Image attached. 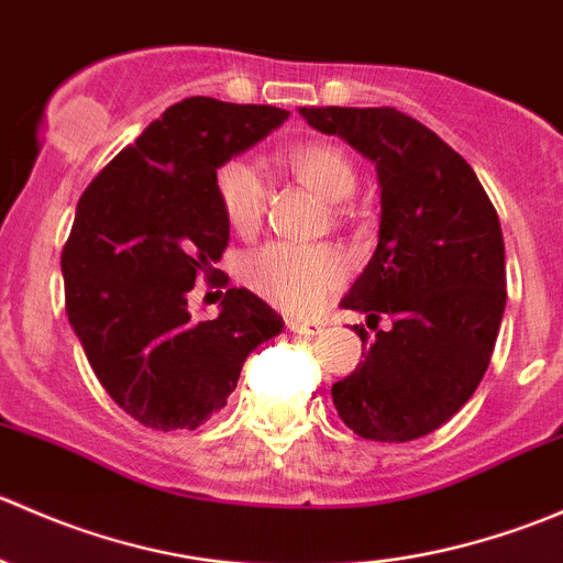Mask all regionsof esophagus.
Segmentation results:
<instances>
[{"instance_id":"esophagus-1","label":"esophagus","mask_w":563,"mask_h":563,"mask_svg":"<svg viewBox=\"0 0 563 563\" xmlns=\"http://www.w3.org/2000/svg\"><path fill=\"white\" fill-rule=\"evenodd\" d=\"M288 327H291L297 334H305V338L321 334V329H323L318 321H299V318H291V321H288Z\"/></svg>"}]
</instances>
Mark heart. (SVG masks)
<instances>
[{"instance_id": "1", "label": "heart", "mask_w": 563, "mask_h": 563, "mask_svg": "<svg viewBox=\"0 0 563 563\" xmlns=\"http://www.w3.org/2000/svg\"><path fill=\"white\" fill-rule=\"evenodd\" d=\"M286 168L318 192L323 201L340 203L356 190V168L345 150L329 141H305L283 155ZM220 209L240 234H253L266 212V179L261 168L245 157L223 163L214 176ZM345 261L334 247L266 245L247 255L242 280L277 308L294 313L316 310L343 283Z\"/></svg>"}]
</instances>
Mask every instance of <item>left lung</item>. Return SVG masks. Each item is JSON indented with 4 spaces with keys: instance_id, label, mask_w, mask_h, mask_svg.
Instances as JSON below:
<instances>
[{
    "instance_id": "1",
    "label": "left lung",
    "mask_w": 563,
    "mask_h": 563,
    "mask_svg": "<svg viewBox=\"0 0 563 563\" xmlns=\"http://www.w3.org/2000/svg\"><path fill=\"white\" fill-rule=\"evenodd\" d=\"M376 166L382 223L373 258L343 297L367 327L389 318L365 360L332 387L340 419L371 441L422 439L479 387L507 305L498 214L474 168L397 108H299ZM362 343L367 332L354 327Z\"/></svg>"
}]
</instances>
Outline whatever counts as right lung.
I'll return each instance as SVG.
<instances>
[{
	"instance_id": "obj_1",
	"label": "right lung",
	"mask_w": 563,
	"mask_h": 563,
	"mask_svg": "<svg viewBox=\"0 0 563 563\" xmlns=\"http://www.w3.org/2000/svg\"><path fill=\"white\" fill-rule=\"evenodd\" d=\"M288 111L187 98L124 146L78 198L62 253L67 318L108 395L155 430H196L220 411L247 354L283 318L229 288L212 321L190 316L229 245L214 176L280 128Z\"/></svg>"
}]
</instances>
